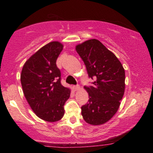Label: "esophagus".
I'll list each match as a JSON object with an SVG mask.
<instances>
[{"mask_svg":"<svg viewBox=\"0 0 153 153\" xmlns=\"http://www.w3.org/2000/svg\"><path fill=\"white\" fill-rule=\"evenodd\" d=\"M72 88H73L74 90L77 91V90H78V89H80V86H78V85H77V86H72Z\"/></svg>","mask_w":153,"mask_h":153,"instance_id":"34e87169","label":"esophagus"}]
</instances>
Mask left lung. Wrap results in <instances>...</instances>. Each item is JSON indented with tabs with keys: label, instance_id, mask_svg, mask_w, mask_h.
I'll return each instance as SVG.
<instances>
[{
	"label": "left lung",
	"instance_id": "obj_1",
	"mask_svg": "<svg viewBox=\"0 0 153 153\" xmlns=\"http://www.w3.org/2000/svg\"><path fill=\"white\" fill-rule=\"evenodd\" d=\"M88 75L95 81L84 86L89 101L81 106V115L92 125L105 124L119 108L125 89V71L117 57L98 40L91 39L76 46Z\"/></svg>",
	"mask_w": 153,
	"mask_h": 153
}]
</instances>
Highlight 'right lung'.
I'll return each mask as SVG.
<instances>
[{
    "label": "right lung",
    "mask_w": 153,
    "mask_h": 153,
    "mask_svg": "<svg viewBox=\"0 0 153 153\" xmlns=\"http://www.w3.org/2000/svg\"><path fill=\"white\" fill-rule=\"evenodd\" d=\"M62 44L52 41L37 51L26 61L21 82L27 102L38 118L55 122L63 118L64 106L70 89L61 84V71L56 61Z\"/></svg>",
    "instance_id": "1"
}]
</instances>
